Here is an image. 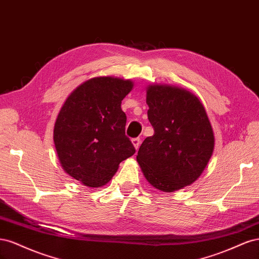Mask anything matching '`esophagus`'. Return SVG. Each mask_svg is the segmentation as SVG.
Wrapping results in <instances>:
<instances>
[{
    "mask_svg": "<svg viewBox=\"0 0 259 259\" xmlns=\"http://www.w3.org/2000/svg\"><path fill=\"white\" fill-rule=\"evenodd\" d=\"M132 144H133V146H134L135 149L137 150V149L140 146V138H133L132 139Z\"/></svg>",
    "mask_w": 259,
    "mask_h": 259,
    "instance_id": "1",
    "label": "esophagus"
}]
</instances>
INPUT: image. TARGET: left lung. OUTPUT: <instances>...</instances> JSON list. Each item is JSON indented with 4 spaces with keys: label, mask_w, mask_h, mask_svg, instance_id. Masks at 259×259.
<instances>
[{
    "label": "left lung",
    "mask_w": 259,
    "mask_h": 259,
    "mask_svg": "<svg viewBox=\"0 0 259 259\" xmlns=\"http://www.w3.org/2000/svg\"><path fill=\"white\" fill-rule=\"evenodd\" d=\"M148 119L154 128L140 146L137 162L148 183L163 192L193 184L214 151L215 136L205 108L185 89L150 84Z\"/></svg>",
    "instance_id": "obj_1"
}]
</instances>
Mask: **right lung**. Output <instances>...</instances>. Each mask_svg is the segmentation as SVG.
<instances>
[{"instance_id":"add662e5","label":"right lung","mask_w":259,"mask_h":259,"mask_svg":"<svg viewBox=\"0 0 259 259\" xmlns=\"http://www.w3.org/2000/svg\"><path fill=\"white\" fill-rule=\"evenodd\" d=\"M134 82L97 76L80 84L61 106L54 125V144L61 167L90 188L103 187L120 163L135 153L125 135L124 97Z\"/></svg>"}]
</instances>
